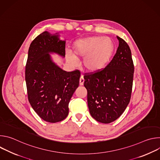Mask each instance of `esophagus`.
<instances>
[{
	"instance_id": "1",
	"label": "esophagus",
	"mask_w": 160,
	"mask_h": 160,
	"mask_svg": "<svg viewBox=\"0 0 160 160\" xmlns=\"http://www.w3.org/2000/svg\"><path fill=\"white\" fill-rule=\"evenodd\" d=\"M84 81H85L84 78H83V77L82 75V76L80 77V85H83V83H84Z\"/></svg>"
}]
</instances>
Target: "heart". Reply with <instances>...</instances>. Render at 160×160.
Listing matches in <instances>:
<instances>
[{
    "mask_svg": "<svg viewBox=\"0 0 160 160\" xmlns=\"http://www.w3.org/2000/svg\"><path fill=\"white\" fill-rule=\"evenodd\" d=\"M115 49V43L111 38L94 36L77 41L73 47V54L67 53L66 57L73 64H77L78 59L84 57L83 66L85 69L95 73L108 64Z\"/></svg>",
    "mask_w": 160,
    "mask_h": 160,
    "instance_id": "obj_1",
    "label": "heart"
}]
</instances>
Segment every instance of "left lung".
I'll return each instance as SVG.
<instances>
[{
	"label": "left lung",
	"instance_id": "obj_1",
	"mask_svg": "<svg viewBox=\"0 0 160 160\" xmlns=\"http://www.w3.org/2000/svg\"><path fill=\"white\" fill-rule=\"evenodd\" d=\"M117 38L119 46L108 64L101 71L84 74L90 113L102 123L118 119L131 98L134 72L131 51L123 39Z\"/></svg>",
	"mask_w": 160,
	"mask_h": 160
}]
</instances>
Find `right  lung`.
I'll list each match as a JSON object with an SVG mask.
<instances>
[{
  "label": "right lung",
  "instance_id": "right-lung-1",
  "mask_svg": "<svg viewBox=\"0 0 160 160\" xmlns=\"http://www.w3.org/2000/svg\"><path fill=\"white\" fill-rule=\"evenodd\" d=\"M65 41L44 32L31 43L25 66V80L28 101L44 121L56 123L69 112L70 101L79 85L80 72H67L51 59L53 52L65 56Z\"/></svg>",
  "mask_w": 160,
  "mask_h": 160
}]
</instances>
